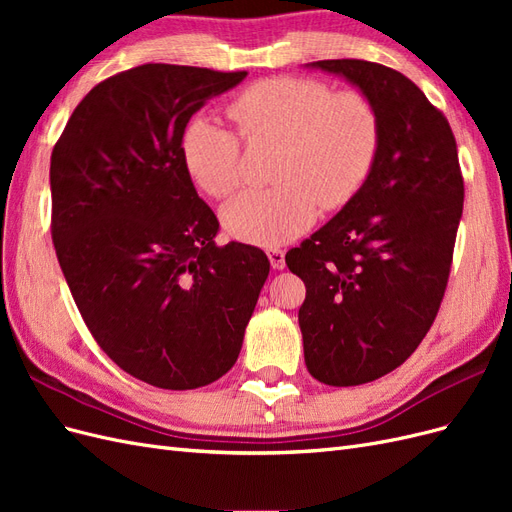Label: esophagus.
Masks as SVG:
<instances>
[{"mask_svg": "<svg viewBox=\"0 0 512 512\" xmlns=\"http://www.w3.org/2000/svg\"><path fill=\"white\" fill-rule=\"evenodd\" d=\"M269 260H271V267L273 269H284L286 267V254L282 250H277V247H273V250L267 252Z\"/></svg>", "mask_w": 512, "mask_h": 512, "instance_id": "34e87169", "label": "esophagus"}]
</instances>
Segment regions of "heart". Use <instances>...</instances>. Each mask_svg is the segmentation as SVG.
Wrapping results in <instances>:
<instances>
[{
    "label": "heart",
    "instance_id": "heart-1",
    "mask_svg": "<svg viewBox=\"0 0 512 512\" xmlns=\"http://www.w3.org/2000/svg\"><path fill=\"white\" fill-rule=\"evenodd\" d=\"M228 117L250 143L275 141L273 181L224 207L235 239L277 247L305 232L318 207L333 211L361 192L376 166L382 123L378 106L361 89H339L316 79L273 76L250 83L226 104ZM241 138L207 119L190 123L183 160L192 179L213 198L241 183Z\"/></svg>",
    "mask_w": 512,
    "mask_h": 512
}]
</instances>
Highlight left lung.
<instances>
[{
	"instance_id": "left-lung-1",
	"label": "left lung",
	"mask_w": 512,
	"mask_h": 512,
	"mask_svg": "<svg viewBox=\"0 0 512 512\" xmlns=\"http://www.w3.org/2000/svg\"><path fill=\"white\" fill-rule=\"evenodd\" d=\"M374 100L382 143L350 203L286 254L307 292L299 309L316 380L356 386L389 374L438 316L463 211L457 143L408 76L363 59H324Z\"/></svg>"
}]
</instances>
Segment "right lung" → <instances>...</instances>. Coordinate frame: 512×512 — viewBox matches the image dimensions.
Masks as SVG:
<instances>
[{
  "instance_id": "obj_1",
  "label": "right lung",
  "mask_w": 512,
  "mask_h": 512,
  "mask_svg": "<svg viewBox=\"0 0 512 512\" xmlns=\"http://www.w3.org/2000/svg\"><path fill=\"white\" fill-rule=\"evenodd\" d=\"M245 74L119 72L74 108L51 156V235L74 303L111 361L158 389L235 365L269 275L258 247L215 243L220 222L183 160L192 115Z\"/></svg>"
}]
</instances>
